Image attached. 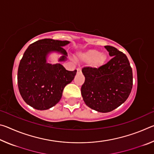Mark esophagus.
Here are the masks:
<instances>
[{"label": "esophagus", "mask_w": 154, "mask_h": 154, "mask_svg": "<svg viewBox=\"0 0 154 154\" xmlns=\"http://www.w3.org/2000/svg\"><path fill=\"white\" fill-rule=\"evenodd\" d=\"M77 73H81V72H82V68L81 67L77 68Z\"/></svg>", "instance_id": "1"}]
</instances>
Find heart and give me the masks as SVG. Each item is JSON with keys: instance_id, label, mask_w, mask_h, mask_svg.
I'll use <instances>...</instances> for the list:
<instances>
[{"instance_id": "1", "label": "heart", "mask_w": 154, "mask_h": 154, "mask_svg": "<svg viewBox=\"0 0 154 154\" xmlns=\"http://www.w3.org/2000/svg\"><path fill=\"white\" fill-rule=\"evenodd\" d=\"M79 58L84 61H92L94 60V65L95 66H99L102 64L104 61L105 60L106 56L104 54L100 53V51L96 49H91L88 50L85 53L81 54Z\"/></svg>"}]
</instances>
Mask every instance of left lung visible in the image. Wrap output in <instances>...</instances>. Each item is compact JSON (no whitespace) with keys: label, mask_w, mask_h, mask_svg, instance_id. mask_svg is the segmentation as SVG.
Listing matches in <instances>:
<instances>
[{"label":"left lung","mask_w":154,"mask_h":154,"mask_svg":"<svg viewBox=\"0 0 154 154\" xmlns=\"http://www.w3.org/2000/svg\"><path fill=\"white\" fill-rule=\"evenodd\" d=\"M112 58L100 67H83L85 82L81 91L91 109L106 113L120 106L131 92L133 77L126 54L112 46H105Z\"/></svg>","instance_id":"left-lung-1"}]
</instances>
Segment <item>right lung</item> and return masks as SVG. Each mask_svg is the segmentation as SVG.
<instances>
[{
  "mask_svg": "<svg viewBox=\"0 0 154 154\" xmlns=\"http://www.w3.org/2000/svg\"><path fill=\"white\" fill-rule=\"evenodd\" d=\"M68 41L44 38L29 45L21 59L17 71V85L21 96L28 105L38 110H46L58 103L64 87L71 83L77 70L69 71L60 64L47 63L50 51L63 54L59 61L66 59L62 47Z\"/></svg>",
  "mask_w": 154,
  "mask_h": 154,
  "instance_id": "obj_1",
  "label": "right lung"
}]
</instances>
